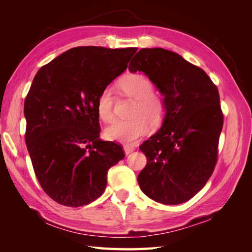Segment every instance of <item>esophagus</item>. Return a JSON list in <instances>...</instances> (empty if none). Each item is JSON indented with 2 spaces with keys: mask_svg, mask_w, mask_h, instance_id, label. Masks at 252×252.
<instances>
[{
  "mask_svg": "<svg viewBox=\"0 0 252 252\" xmlns=\"http://www.w3.org/2000/svg\"><path fill=\"white\" fill-rule=\"evenodd\" d=\"M123 149H124L125 155H129V154H131L132 151H134V147H132V146H129V145H124Z\"/></svg>",
  "mask_w": 252,
  "mask_h": 252,
  "instance_id": "34e87169",
  "label": "esophagus"
}]
</instances>
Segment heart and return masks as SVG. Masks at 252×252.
<instances>
[{
	"label": "heart",
	"mask_w": 252,
	"mask_h": 252,
	"mask_svg": "<svg viewBox=\"0 0 252 252\" xmlns=\"http://www.w3.org/2000/svg\"><path fill=\"white\" fill-rule=\"evenodd\" d=\"M124 94L135 98L132 116L129 120H118L105 129L106 138L124 144H133L149 130V124L157 126L164 116V102L154 93V84L142 74H130L119 84ZM114 94L109 87L104 88L96 101V111L104 122L114 119Z\"/></svg>",
	"instance_id": "obj_1"
}]
</instances>
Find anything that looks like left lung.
Segmentation results:
<instances>
[{
    "label": "left lung",
    "instance_id": "1",
    "mask_svg": "<svg viewBox=\"0 0 252 252\" xmlns=\"http://www.w3.org/2000/svg\"><path fill=\"white\" fill-rule=\"evenodd\" d=\"M128 69L146 74L165 106L161 128L140 146L147 158L138 175L140 188L158 203H185L205 186L217 164L223 128L219 90L200 67L163 48L141 49Z\"/></svg>",
    "mask_w": 252,
    "mask_h": 252
}]
</instances>
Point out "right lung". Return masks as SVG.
<instances>
[{"mask_svg": "<svg viewBox=\"0 0 252 252\" xmlns=\"http://www.w3.org/2000/svg\"><path fill=\"white\" fill-rule=\"evenodd\" d=\"M136 48L67 50L37 71L25 98V141L36 179L53 201L80 207L100 197L125 155L100 139L96 101Z\"/></svg>", "mask_w": 252, "mask_h": 252, "instance_id": "add662e5", "label": "right lung"}]
</instances>
